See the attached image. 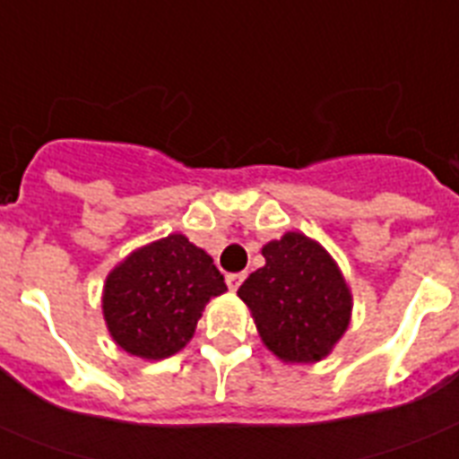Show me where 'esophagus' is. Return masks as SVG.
Masks as SVG:
<instances>
[{
  "instance_id": "obj_1",
  "label": "esophagus",
  "mask_w": 459,
  "mask_h": 459,
  "mask_svg": "<svg viewBox=\"0 0 459 459\" xmlns=\"http://www.w3.org/2000/svg\"><path fill=\"white\" fill-rule=\"evenodd\" d=\"M246 279V272H237V274H227V286H230V290H237L241 283H244Z\"/></svg>"
}]
</instances>
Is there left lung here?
<instances>
[{
    "mask_svg": "<svg viewBox=\"0 0 459 459\" xmlns=\"http://www.w3.org/2000/svg\"><path fill=\"white\" fill-rule=\"evenodd\" d=\"M264 267L237 295L251 309L260 340L283 363H316L351 321V290L335 257L302 232L263 246Z\"/></svg>",
    "mask_w": 459,
    "mask_h": 459,
    "instance_id": "8db88e82",
    "label": "left lung"
}]
</instances>
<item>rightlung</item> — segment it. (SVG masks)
Returning <instances> with one entry per match:
<instances>
[{
	"instance_id": "right-lung-1",
	"label": "right lung",
	"mask_w": 459,
	"mask_h": 459,
	"mask_svg": "<svg viewBox=\"0 0 459 459\" xmlns=\"http://www.w3.org/2000/svg\"><path fill=\"white\" fill-rule=\"evenodd\" d=\"M225 290L213 257L185 234H169L131 251L109 270L102 319L117 347L159 361L183 350L208 302Z\"/></svg>"
}]
</instances>
